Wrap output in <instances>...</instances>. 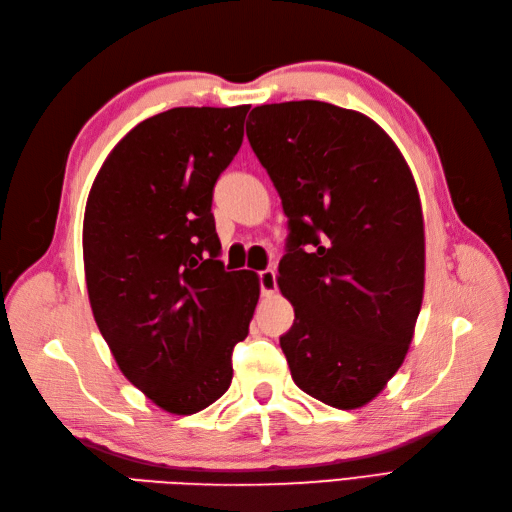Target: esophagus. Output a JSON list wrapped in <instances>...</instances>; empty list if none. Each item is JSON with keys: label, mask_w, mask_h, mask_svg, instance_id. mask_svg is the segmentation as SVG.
Returning <instances> with one entry per match:
<instances>
[{"label": "esophagus", "mask_w": 512, "mask_h": 512, "mask_svg": "<svg viewBox=\"0 0 512 512\" xmlns=\"http://www.w3.org/2000/svg\"><path fill=\"white\" fill-rule=\"evenodd\" d=\"M258 282H260V292L265 294V297H269V294L275 292L277 288V282H275V271L273 269H265L258 273Z\"/></svg>", "instance_id": "obj_1"}]
</instances>
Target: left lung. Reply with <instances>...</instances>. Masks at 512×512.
<instances>
[{"mask_svg":"<svg viewBox=\"0 0 512 512\" xmlns=\"http://www.w3.org/2000/svg\"><path fill=\"white\" fill-rule=\"evenodd\" d=\"M247 138L282 198L280 337L294 384L322 404H369L404 363L425 288V228L410 168L376 121L318 100L262 104Z\"/></svg>","mask_w":512,"mask_h":512,"instance_id":"obj_1","label":"left lung"}]
</instances>
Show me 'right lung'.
<instances>
[{
	"instance_id": "add662e5",
	"label": "right lung",
	"mask_w": 512,
	"mask_h": 512,
	"mask_svg": "<svg viewBox=\"0 0 512 512\" xmlns=\"http://www.w3.org/2000/svg\"><path fill=\"white\" fill-rule=\"evenodd\" d=\"M250 106H179L130 130L91 185L83 260L91 312L138 391L196 414L232 380V348L260 297L254 271H224L211 213Z\"/></svg>"
}]
</instances>
